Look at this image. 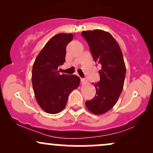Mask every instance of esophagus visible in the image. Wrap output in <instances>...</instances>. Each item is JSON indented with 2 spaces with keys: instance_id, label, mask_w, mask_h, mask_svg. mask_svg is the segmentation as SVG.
<instances>
[{
  "instance_id": "1",
  "label": "esophagus",
  "mask_w": 153,
  "mask_h": 153,
  "mask_svg": "<svg viewBox=\"0 0 153 153\" xmlns=\"http://www.w3.org/2000/svg\"><path fill=\"white\" fill-rule=\"evenodd\" d=\"M88 82V81H87L85 79H83V78H81V83L82 84V85H85V84H86Z\"/></svg>"
}]
</instances>
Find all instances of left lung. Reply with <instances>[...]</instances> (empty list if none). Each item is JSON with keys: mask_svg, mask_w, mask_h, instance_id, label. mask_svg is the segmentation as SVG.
I'll return each instance as SVG.
<instances>
[{"mask_svg": "<svg viewBox=\"0 0 153 153\" xmlns=\"http://www.w3.org/2000/svg\"><path fill=\"white\" fill-rule=\"evenodd\" d=\"M93 60L101 64L100 82L95 84L96 94L87 101V108L95 114H103L115 105L122 92L126 77V65L122 51L114 37L101 30L82 31Z\"/></svg>", "mask_w": 153, "mask_h": 153, "instance_id": "obj_1", "label": "left lung"}]
</instances>
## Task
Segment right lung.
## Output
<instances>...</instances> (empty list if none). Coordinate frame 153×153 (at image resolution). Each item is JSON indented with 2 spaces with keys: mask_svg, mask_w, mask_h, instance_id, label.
I'll use <instances>...</instances> for the list:
<instances>
[{
  "mask_svg": "<svg viewBox=\"0 0 153 153\" xmlns=\"http://www.w3.org/2000/svg\"><path fill=\"white\" fill-rule=\"evenodd\" d=\"M71 33H58L48 41L36 58L32 70V84L38 103L44 111L57 114L65 107L68 96L79 85L76 75L60 74L65 48L73 39Z\"/></svg>",
  "mask_w": 153,
  "mask_h": 153,
  "instance_id": "1",
  "label": "right lung"
}]
</instances>
